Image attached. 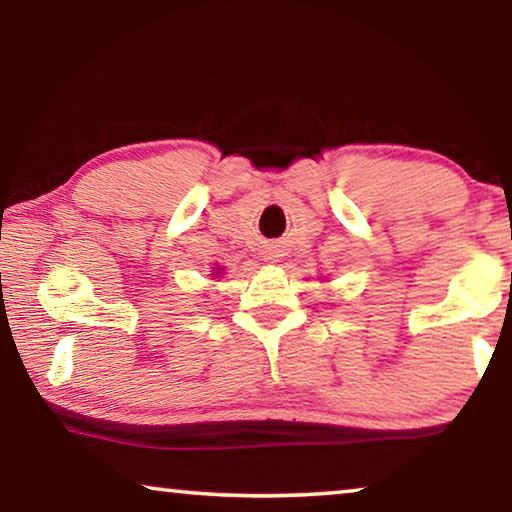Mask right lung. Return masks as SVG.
I'll use <instances>...</instances> for the list:
<instances>
[{"mask_svg":"<svg viewBox=\"0 0 512 512\" xmlns=\"http://www.w3.org/2000/svg\"><path fill=\"white\" fill-rule=\"evenodd\" d=\"M216 273H219V271H214V275H216Z\"/></svg>","mask_w":512,"mask_h":512,"instance_id":"obj_1","label":"right lung"}]
</instances>
